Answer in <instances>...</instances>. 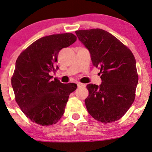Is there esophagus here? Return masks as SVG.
Returning a JSON list of instances; mask_svg holds the SVG:
<instances>
[{
    "instance_id": "obj_1",
    "label": "esophagus",
    "mask_w": 152,
    "mask_h": 152,
    "mask_svg": "<svg viewBox=\"0 0 152 152\" xmlns=\"http://www.w3.org/2000/svg\"><path fill=\"white\" fill-rule=\"evenodd\" d=\"M77 87H86V85H84V84H82V83H77Z\"/></svg>"
}]
</instances>
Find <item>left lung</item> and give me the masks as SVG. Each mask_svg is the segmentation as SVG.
Instances as JSON below:
<instances>
[{
    "label": "left lung",
    "mask_w": 152,
    "mask_h": 152,
    "mask_svg": "<svg viewBox=\"0 0 152 152\" xmlns=\"http://www.w3.org/2000/svg\"><path fill=\"white\" fill-rule=\"evenodd\" d=\"M89 50L95 67L100 69V86L88 84L85 103L89 113L104 124L121 118L131 107L138 83L136 62L128 47L103 29L76 31Z\"/></svg>",
    "instance_id": "1"
}]
</instances>
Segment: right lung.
Returning a JSON list of instances; mask_svg holds the SVG:
<instances>
[{
	"instance_id": "obj_1",
	"label": "right lung",
	"mask_w": 152,
	"mask_h": 152,
	"mask_svg": "<svg viewBox=\"0 0 152 152\" xmlns=\"http://www.w3.org/2000/svg\"><path fill=\"white\" fill-rule=\"evenodd\" d=\"M77 41L72 33L51 34L37 40L20 53L11 78L16 102L33 123L55 124L63 116L75 83L51 80L56 71L58 52Z\"/></svg>"
}]
</instances>
